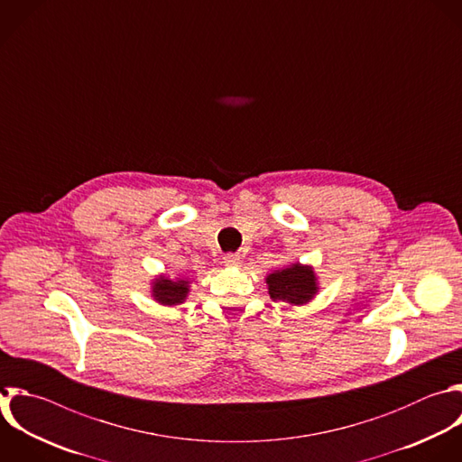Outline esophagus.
Returning <instances> with one entry per match:
<instances>
[{
	"mask_svg": "<svg viewBox=\"0 0 462 462\" xmlns=\"http://www.w3.org/2000/svg\"><path fill=\"white\" fill-rule=\"evenodd\" d=\"M222 260H224V263H226L227 267H238V265H240V262H242L240 254H233V253L226 254Z\"/></svg>",
	"mask_w": 462,
	"mask_h": 462,
	"instance_id": "esophagus-1",
	"label": "esophagus"
}]
</instances>
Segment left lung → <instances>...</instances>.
I'll use <instances>...</instances> for the list:
<instances>
[{
  "instance_id": "left-lung-1",
  "label": "left lung",
  "mask_w": 462,
  "mask_h": 462,
  "mask_svg": "<svg viewBox=\"0 0 462 462\" xmlns=\"http://www.w3.org/2000/svg\"><path fill=\"white\" fill-rule=\"evenodd\" d=\"M265 282L274 301H287L292 305H303L310 301L319 289L314 269L301 263H292L285 269L274 271L267 276Z\"/></svg>"
}]
</instances>
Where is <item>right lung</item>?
Listing matches in <instances>:
<instances>
[{
	"label": "right lung",
	"mask_w": 462,
	"mask_h": 462,
	"mask_svg": "<svg viewBox=\"0 0 462 462\" xmlns=\"http://www.w3.org/2000/svg\"><path fill=\"white\" fill-rule=\"evenodd\" d=\"M189 292V282L188 280H170L166 276H159L153 282V298L161 305H179L186 300Z\"/></svg>",
	"instance_id": "add662e5"
}]
</instances>
